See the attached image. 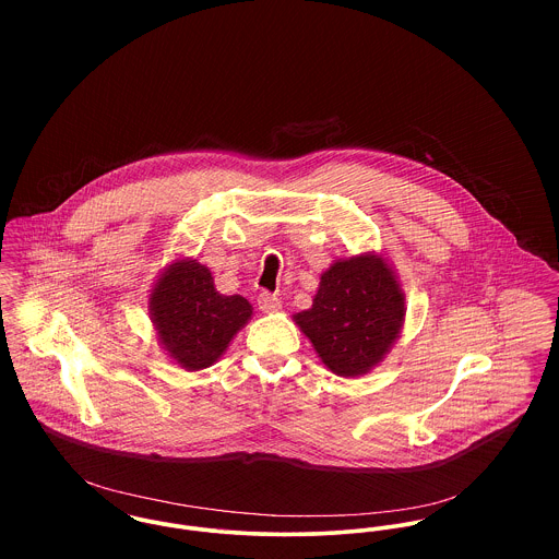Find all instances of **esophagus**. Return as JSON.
I'll list each match as a JSON object with an SVG mask.
<instances>
[{
	"mask_svg": "<svg viewBox=\"0 0 559 559\" xmlns=\"http://www.w3.org/2000/svg\"><path fill=\"white\" fill-rule=\"evenodd\" d=\"M258 308H260L262 312H266V314H275V312L282 310V299L275 297V295H271V293H262V295L258 297Z\"/></svg>",
	"mask_w": 559,
	"mask_h": 559,
	"instance_id": "obj_1",
	"label": "esophagus"
}]
</instances>
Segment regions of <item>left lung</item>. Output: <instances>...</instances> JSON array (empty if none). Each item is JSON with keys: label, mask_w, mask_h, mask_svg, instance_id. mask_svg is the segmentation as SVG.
<instances>
[{"label": "left lung", "mask_w": 559, "mask_h": 559, "mask_svg": "<svg viewBox=\"0 0 559 559\" xmlns=\"http://www.w3.org/2000/svg\"><path fill=\"white\" fill-rule=\"evenodd\" d=\"M404 293L383 253L337 258L322 275L312 308L293 319L320 361L337 377H364L396 344L404 324Z\"/></svg>", "instance_id": "1"}]
</instances>
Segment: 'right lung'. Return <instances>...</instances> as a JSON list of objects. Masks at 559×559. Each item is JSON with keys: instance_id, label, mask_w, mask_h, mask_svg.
I'll return each instance as SVG.
<instances>
[{"instance_id": "obj_1", "label": "right lung", "mask_w": 559, "mask_h": 559, "mask_svg": "<svg viewBox=\"0 0 559 559\" xmlns=\"http://www.w3.org/2000/svg\"><path fill=\"white\" fill-rule=\"evenodd\" d=\"M148 312L165 355L193 372L213 366L226 353L253 308L240 295H219L209 266L178 258L160 271Z\"/></svg>"}]
</instances>
